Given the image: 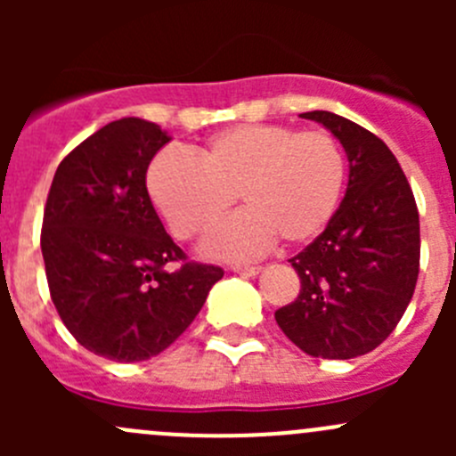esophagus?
<instances>
[{
  "label": "esophagus",
  "instance_id": "esophagus-1",
  "mask_svg": "<svg viewBox=\"0 0 456 456\" xmlns=\"http://www.w3.org/2000/svg\"><path fill=\"white\" fill-rule=\"evenodd\" d=\"M233 273L245 275V278H254V275L260 273V266H233Z\"/></svg>",
  "mask_w": 456,
  "mask_h": 456
}]
</instances>
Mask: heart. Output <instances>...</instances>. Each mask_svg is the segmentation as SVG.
I'll use <instances>...</instances> for the list:
<instances>
[{
  "label": "heart",
  "mask_w": 456,
  "mask_h": 456,
  "mask_svg": "<svg viewBox=\"0 0 456 456\" xmlns=\"http://www.w3.org/2000/svg\"><path fill=\"white\" fill-rule=\"evenodd\" d=\"M346 185V156L324 130L236 126L196 147L194 159L163 151L147 169V194L174 236L194 238L218 223L233 200L247 209L220 223L202 254L245 262L314 240L333 220Z\"/></svg>",
  "instance_id": "b5f03b06"
}]
</instances>
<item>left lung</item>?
I'll list each match as a JSON object with an SVG mask.
<instances>
[{
  "label": "left lung",
  "mask_w": 456,
  "mask_h": 456,
  "mask_svg": "<svg viewBox=\"0 0 456 456\" xmlns=\"http://www.w3.org/2000/svg\"><path fill=\"white\" fill-rule=\"evenodd\" d=\"M342 142L346 194L324 232L291 257L300 296L275 311L297 348L324 360H351L379 346L411 305L419 275L415 196L386 142L326 110L300 114Z\"/></svg>",
  "instance_id": "left-lung-1"
}]
</instances>
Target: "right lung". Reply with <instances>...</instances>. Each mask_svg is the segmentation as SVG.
I'll return each instance as SVG.
<instances>
[{"label": "right lung", "mask_w": 456, "mask_h": 456, "mask_svg": "<svg viewBox=\"0 0 456 456\" xmlns=\"http://www.w3.org/2000/svg\"><path fill=\"white\" fill-rule=\"evenodd\" d=\"M172 141L156 123H108L70 151L41 229L50 296L77 342L112 362L159 355L194 322L223 269L185 262L151 205L145 174Z\"/></svg>", "instance_id": "obj_1"}]
</instances>
